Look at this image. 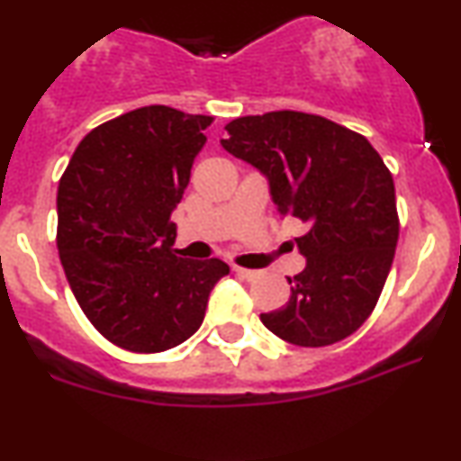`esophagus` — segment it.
I'll return each instance as SVG.
<instances>
[{"instance_id": "esophagus-1", "label": "esophagus", "mask_w": 461, "mask_h": 461, "mask_svg": "<svg viewBox=\"0 0 461 461\" xmlns=\"http://www.w3.org/2000/svg\"><path fill=\"white\" fill-rule=\"evenodd\" d=\"M234 273L240 276V279H247V281H253L255 276H258L259 273L258 270H251V268H242V266H234Z\"/></svg>"}]
</instances>
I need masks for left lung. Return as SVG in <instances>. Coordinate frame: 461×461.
<instances>
[{
  "label": "left lung",
  "instance_id": "left-lung-1",
  "mask_svg": "<svg viewBox=\"0 0 461 461\" xmlns=\"http://www.w3.org/2000/svg\"><path fill=\"white\" fill-rule=\"evenodd\" d=\"M225 131L221 146L268 180L276 212L304 225L294 240L307 266L287 276L285 307L259 320L294 346L346 339L374 312L395 258L391 171L363 135L320 115L273 111Z\"/></svg>",
  "mask_w": 461,
  "mask_h": 461
}]
</instances>
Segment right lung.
<instances>
[{"mask_svg": "<svg viewBox=\"0 0 461 461\" xmlns=\"http://www.w3.org/2000/svg\"><path fill=\"white\" fill-rule=\"evenodd\" d=\"M210 115L149 104L83 137L58 186V251L94 329L131 352H163L202 326L230 266L177 258L171 212Z\"/></svg>", "mask_w": 461, "mask_h": 461, "instance_id": "1", "label": "right lung"}]
</instances>
